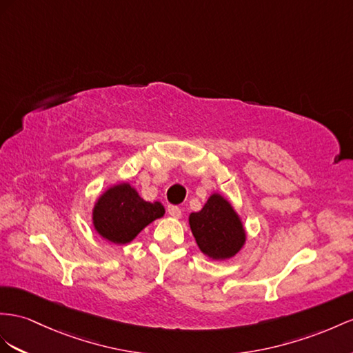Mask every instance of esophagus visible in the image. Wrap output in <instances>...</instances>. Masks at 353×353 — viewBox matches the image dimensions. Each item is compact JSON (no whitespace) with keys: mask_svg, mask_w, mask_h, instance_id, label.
<instances>
[{"mask_svg":"<svg viewBox=\"0 0 353 353\" xmlns=\"http://www.w3.org/2000/svg\"><path fill=\"white\" fill-rule=\"evenodd\" d=\"M168 214L170 216H173V218H176V219H179L180 216H182V210H180V207H177V205H168Z\"/></svg>","mask_w":353,"mask_h":353,"instance_id":"obj_1","label":"esophagus"}]
</instances>
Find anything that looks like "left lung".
Returning <instances> with one entry per match:
<instances>
[{"label": "left lung", "instance_id": "1", "mask_svg": "<svg viewBox=\"0 0 353 353\" xmlns=\"http://www.w3.org/2000/svg\"><path fill=\"white\" fill-rule=\"evenodd\" d=\"M189 225L198 248L214 259L234 256L246 240L237 213L218 194L209 198L201 212L191 213Z\"/></svg>", "mask_w": 353, "mask_h": 353}]
</instances>
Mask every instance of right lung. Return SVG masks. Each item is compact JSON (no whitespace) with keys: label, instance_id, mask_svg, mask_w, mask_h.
<instances>
[{"label":"right lung","instance_id":"1","mask_svg":"<svg viewBox=\"0 0 353 353\" xmlns=\"http://www.w3.org/2000/svg\"><path fill=\"white\" fill-rule=\"evenodd\" d=\"M164 212L159 201H144L135 189L122 183L108 189L95 204L94 227L108 241L125 245Z\"/></svg>","mask_w":353,"mask_h":353}]
</instances>
